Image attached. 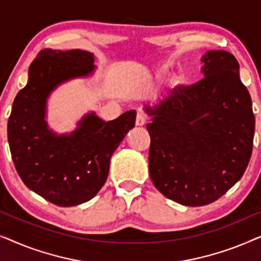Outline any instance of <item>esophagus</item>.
<instances>
[{
  "instance_id": "obj_1",
  "label": "esophagus",
  "mask_w": 261,
  "mask_h": 261,
  "mask_svg": "<svg viewBox=\"0 0 261 261\" xmlns=\"http://www.w3.org/2000/svg\"><path fill=\"white\" fill-rule=\"evenodd\" d=\"M145 123H146L145 116L142 115V114H138L137 120H135V124H137L138 127H142V126H145Z\"/></svg>"
}]
</instances>
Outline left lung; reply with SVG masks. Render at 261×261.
<instances>
[{
	"mask_svg": "<svg viewBox=\"0 0 261 261\" xmlns=\"http://www.w3.org/2000/svg\"><path fill=\"white\" fill-rule=\"evenodd\" d=\"M201 62L202 81L144 107L151 117V179L165 197L188 206L215 202L240 180L254 138L252 99L238 60L219 49L206 51Z\"/></svg>",
	"mask_w": 261,
	"mask_h": 261,
	"instance_id": "obj_1",
	"label": "left lung"
}]
</instances>
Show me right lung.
Wrapping results in <instances>:
<instances>
[{
    "instance_id": "right-lung-1",
    "label": "right lung",
    "mask_w": 261,
    "mask_h": 261,
    "mask_svg": "<svg viewBox=\"0 0 261 261\" xmlns=\"http://www.w3.org/2000/svg\"><path fill=\"white\" fill-rule=\"evenodd\" d=\"M94 63V55L87 51L41 49L8 120L10 153L20 178L28 189L59 206L82 204L96 196L108 177L113 153L135 124V110L108 122L90 112L71 133L58 134L49 128V95L74 78L91 77Z\"/></svg>"
}]
</instances>
